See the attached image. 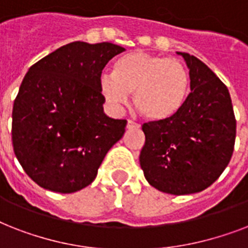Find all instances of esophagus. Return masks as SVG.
<instances>
[{"instance_id": "1", "label": "esophagus", "mask_w": 248, "mask_h": 248, "mask_svg": "<svg viewBox=\"0 0 248 248\" xmlns=\"http://www.w3.org/2000/svg\"><path fill=\"white\" fill-rule=\"evenodd\" d=\"M140 127V124H136V122H134V121H128L127 122V128L128 130H132V128H139Z\"/></svg>"}]
</instances>
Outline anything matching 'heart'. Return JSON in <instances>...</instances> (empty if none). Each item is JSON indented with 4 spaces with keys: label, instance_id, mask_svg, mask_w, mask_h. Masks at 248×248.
Wrapping results in <instances>:
<instances>
[{
    "label": "heart",
    "instance_id": "1",
    "mask_svg": "<svg viewBox=\"0 0 248 248\" xmlns=\"http://www.w3.org/2000/svg\"><path fill=\"white\" fill-rule=\"evenodd\" d=\"M190 85L186 65L176 58L132 51L116 63L114 75L100 77V91L113 108L134 93V105L148 120L172 117L183 107Z\"/></svg>",
    "mask_w": 248,
    "mask_h": 248
}]
</instances>
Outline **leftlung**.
<instances>
[{
    "instance_id": "left-lung-1",
    "label": "left lung",
    "mask_w": 248,
    "mask_h": 248,
    "mask_svg": "<svg viewBox=\"0 0 248 248\" xmlns=\"http://www.w3.org/2000/svg\"><path fill=\"white\" fill-rule=\"evenodd\" d=\"M177 54L189 68L190 93L172 117L143 124L139 161L152 186L183 196L219 179L233 155L237 122L227 86L196 56Z\"/></svg>"
}]
</instances>
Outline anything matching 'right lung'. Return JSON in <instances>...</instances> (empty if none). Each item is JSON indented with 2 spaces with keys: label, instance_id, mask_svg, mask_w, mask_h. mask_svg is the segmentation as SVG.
I'll list each match as a JSON object with an SVG mask.
<instances>
[{
  "label": "right lung",
  "instance_id": "1",
  "mask_svg": "<svg viewBox=\"0 0 248 248\" xmlns=\"http://www.w3.org/2000/svg\"><path fill=\"white\" fill-rule=\"evenodd\" d=\"M124 51L110 42L64 45L29 68L13 108L14 153L27 175L56 193L95 180L108 151L124 136L126 120L104 113L100 77Z\"/></svg>",
  "mask_w": 248,
  "mask_h": 248
}]
</instances>
